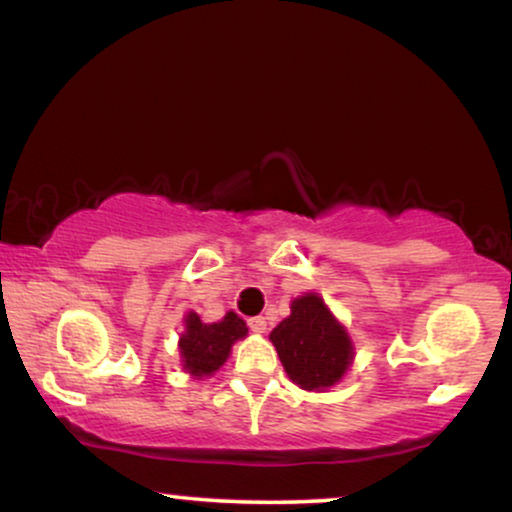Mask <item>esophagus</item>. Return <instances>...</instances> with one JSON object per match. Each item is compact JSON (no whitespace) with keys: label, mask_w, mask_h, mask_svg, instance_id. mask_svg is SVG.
Segmentation results:
<instances>
[{"label":"esophagus","mask_w":512,"mask_h":512,"mask_svg":"<svg viewBox=\"0 0 512 512\" xmlns=\"http://www.w3.org/2000/svg\"><path fill=\"white\" fill-rule=\"evenodd\" d=\"M249 328L258 335H263L265 331H268V321H265V317H251L249 319Z\"/></svg>","instance_id":"obj_1"}]
</instances>
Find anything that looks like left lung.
<instances>
[{
  "mask_svg": "<svg viewBox=\"0 0 512 512\" xmlns=\"http://www.w3.org/2000/svg\"><path fill=\"white\" fill-rule=\"evenodd\" d=\"M279 361L305 391H326L342 382L354 363V342L319 293L291 300V314L272 328Z\"/></svg>",
  "mask_w": 512,
  "mask_h": 512,
  "instance_id": "8db88e82",
  "label": "left lung"
}]
</instances>
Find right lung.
<instances>
[{
	"instance_id": "obj_1",
	"label": "right lung",
	"mask_w": 512,
	"mask_h": 512,
	"mask_svg": "<svg viewBox=\"0 0 512 512\" xmlns=\"http://www.w3.org/2000/svg\"><path fill=\"white\" fill-rule=\"evenodd\" d=\"M247 333V324L235 312H226V317L214 324H205L198 312H186L184 331L179 335L181 368L193 380L216 375L228 361L235 342L247 338Z\"/></svg>"
}]
</instances>
